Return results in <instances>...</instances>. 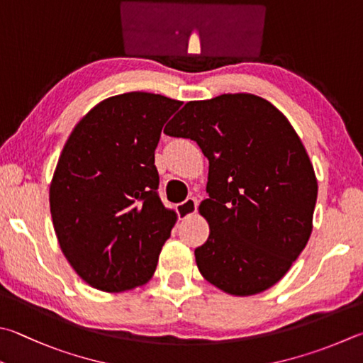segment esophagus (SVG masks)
Returning <instances> with one entry per match:
<instances>
[{
	"label": "esophagus",
	"instance_id": "esophagus-1",
	"mask_svg": "<svg viewBox=\"0 0 363 363\" xmlns=\"http://www.w3.org/2000/svg\"><path fill=\"white\" fill-rule=\"evenodd\" d=\"M196 204H199L196 199H187L186 201H182L176 206L177 214H179L181 219H187V217L194 216L196 213Z\"/></svg>",
	"mask_w": 363,
	"mask_h": 363
}]
</instances>
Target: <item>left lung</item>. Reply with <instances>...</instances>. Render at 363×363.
I'll list each match as a JSON object with an SVG mask.
<instances>
[{"mask_svg": "<svg viewBox=\"0 0 363 363\" xmlns=\"http://www.w3.org/2000/svg\"><path fill=\"white\" fill-rule=\"evenodd\" d=\"M164 133L196 141L209 160L195 249L203 278L249 296L282 279L313 232L318 179L300 136L272 103L250 94L189 101Z\"/></svg>", "mask_w": 363, "mask_h": 363, "instance_id": "obj_1", "label": "left lung"}]
</instances>
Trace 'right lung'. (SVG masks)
<instances>
[{"label":"right lung","instance_id":"right-lung-1","mask_svg":"<svg viewBox=\"0 0 363 363\" xmlns=\"http://www.w3.org/2000/svg\"><path fill=\"white\" fill-rule=\"evenodd\" d=\"M182 101L147 91L106 98L72 128L50 182L55 235L72 269L103 292L146 284L176 213L159 196L155 147Z\"/></svg>","mask_w":363,"mask_h":363}]
</instances>
